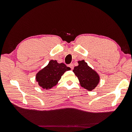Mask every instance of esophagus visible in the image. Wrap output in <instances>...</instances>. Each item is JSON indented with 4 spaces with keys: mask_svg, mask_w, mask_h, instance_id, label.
Masks as SVG:
<instances>
[{
    "mask_svg": "<svg viewBox=\"0 0 132 132\" xmlns=\"http://www.w3.org/2000/svg\"><path fill=\"white\" fill-rule=\"evenodd\" d=\"M68 66L70 67L71 68V70H73V68H74V65L73 64H70L68 65Z\"/></svg>",
    "mask_w": 132,
    "mask_h": 132,
    "instance_id": "34e87169",
    "label": "esophagus"
}]
</instances>
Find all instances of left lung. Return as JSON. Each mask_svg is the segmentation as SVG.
Masks as SVG:
<instances>
[{
    "label": "left lung",
    "instance_id": "left-lung-1",
    "mask_svg": "<svg viewBox=\"0 0 132 132\" xmlns=\"http://www.w3.org/2000/svg\"><path fill=\"white\" fill-rule=\"evenodd\" d=\"M78 66L74 67L73 72L79 79L80 86L92 91L99 84L100 77L92 68L88 65L84 60L78 61Z\"/></svg>",
    "mask_w": 132,
    "mask_h": 132
}]
</instances>
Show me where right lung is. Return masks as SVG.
Listing matches in <instances>:
<instances>
[{"instance_id":"right-lung-1","label":"right lung","mask_w":132,"mask_h":132,"mask_svg":"<svg viewBox=\"0 0 132 132\" xmlns=\"http://www.w3.org/2000/svg\"><path fill=\"white\" fill-rule=\"evenodd\" d=\"M71 68L64 63H58L57 60H51L48 64L36 75V81L44 89H50L56 86L61 76Z\"/></svg>"}]
</instances>
